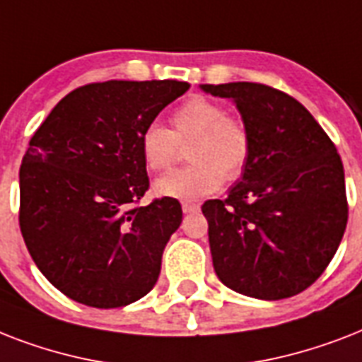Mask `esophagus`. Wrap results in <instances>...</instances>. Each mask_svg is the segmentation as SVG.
Segmentation results:
<instances>
[{
	"instance_id": "1",
	"label": "esophagus",
	"mask_w": 362,
	"mask_h": 362,
	"mask_svg": "<svg viewBox=\"0 0 362 362\" xmlns=\"http://www.w3.org/2000/svg\"><path fill=\"white\" fill-rule=\"evenodd\" d=\"M201 209L199 203H193V201H184L182 203V210H184V214H193V212H197Z\"/></svg>"
}]
</instances>
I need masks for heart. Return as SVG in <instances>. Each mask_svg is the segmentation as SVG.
Returning a JSON list of instances; mask_svg holds the SVG:
<instances>
[{
	"instance_id": "1",
	"label": "heart",
	"mask_w": 362,
	"mask_h": 362,
	"mask_svg": "<svg viewBox=\"0 0 362 362\" xmlns=\"http://www.w3.org/2000/svg\"><path fill=\"white\" fill-rule=\"evenodd\" d=\"M173 129L158 122L141 133V153L148 169L161 173L170 169L180 156V144H187V159L180 170L156 182L163 197L201 199L220 189L223 180H237L252 158V131L237 115L214 99L193 95L186 99L170 118Z\"/></svg>"
}]
</instances>
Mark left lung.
<instances>
[{"label": "left lung", "instance_id": "1", "mask_svg": "<svg viewBox=\"0 0 362 362\" xmlns=\"http://www.w3.org/2000/svg\"><path fill=\"white\" fill-rule=\"evenodd\" d=\"M201 88L237 103L253 142L240 182L201 206L216 274L247 297H293L323 274L346 231L342 159L291 95L257 82Z\"/></svg>", "mask_w": 362, "mask_h": 362}]
</instances>
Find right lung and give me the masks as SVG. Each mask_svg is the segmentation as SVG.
Segmentation results:
<instances>
[{"label":"right lung","mask_w":362,"mask_h":362,"mask_svg":"<svg viewBox=\"0 0 362 362\" xmlns=\"http://www.w3.org/2000/svg\"><path fill=\"white\" fill-rule=\"evenodd\" d=\"M187 88L92 82L67 93L31 136L20 165V231L65 297L120 308L156 286L182 206L173 197L139 204L150 187L141 133Z\"/></svg>","instance_id":"obj_1"}]
</instances>
